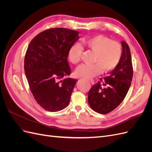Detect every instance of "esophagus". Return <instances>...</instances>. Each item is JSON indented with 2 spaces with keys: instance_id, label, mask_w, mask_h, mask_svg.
Masks as SVG:
<instances>
[{
  "instance_id": "34e87169",
  "label": "esophagus",
  "mask_w": 152,
  "mask_h": 152,
  "mask_svg": "<svg viewBox=\"0 0 152 152\" xmlns=\"http://www.w3.org/2000/svg\"><path fill=\"white\" fill-rule=\"evenodd\" d=\"M89 80L91 82V83L92 84H94V80L93 79H89Z\"/></svg>"
}]
</instances>
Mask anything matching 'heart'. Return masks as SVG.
Segmentation results:
<instances>
[{
	"instance_id": "heart-1",
	"label": "heart",
	"mask_w": 152,
	"mask_h": 152,
	"mask_svg": "<svg viewBox=\"0 0 152 152\" xmlns=\"http://www.w3.org/2000/svg\"><path fill=\"white\" fill-rule=\"evenodd\" d=\"M82 46L94 53L91 61L93 64L82 65L77 68L75 74L78 77L91 78L104 72L111 71L118 65L122 55L121 43L102 35H98L82 40ZM83 49L80 45L74 44L68 52V58L73 65H77L81 60Z\"/></svg>"
}]
</instances>
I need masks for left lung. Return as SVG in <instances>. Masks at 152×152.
I'll return each mask as SVG.
<instances>
[{
	"label": "left lung",
	"instance_id": "obj_1",
	"mask_svg": "<svg viewBox=\"0 0 152 152\" xmlns=\"http://www.w3.org/2000/svg\"><path fill=\"white\" fill-rule=\"evenodd\" d=\"M121 61L110 75L93 85L88 93V103L94 111L107 114L113 111L125 98L133 76L131 51L129 45L122 41Z\"/></svg>",
	"mask_w": 152,
	"mask_h": 152
}]
</instances>
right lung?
<instances>
[{
  "label": "right lung",
  "mask_w": 152,
  "mask_h": 152,
  "mask_svg": "<svg viewBox=\"0 0 152 152\" xmlns=\"http://www.w3.org/2000/svg\"><path fill=\"white\" fill-rule=\"evenodd\" d=\"M79 34L68 28H49L37 35L26 50L24 69L30 89L48 111H60L70 103L77 80L66 78L71 73L67 58Z\"/></svg>",
  "instance_id": "add662e5"
}]
</instances>
